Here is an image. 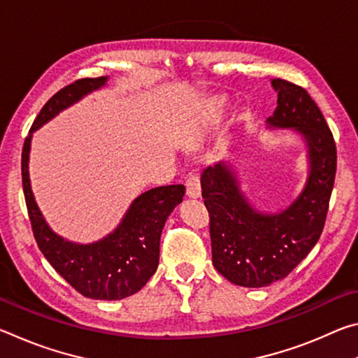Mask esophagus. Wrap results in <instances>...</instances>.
Masks as SVG:
<instances>
[{
	"mask_svg": "<svg viewBox=\"0 0 358 358\" xmlns=\"http://www.w3.org/2000/svg\"><path fill=\"white\" fill-rule=\"evenodd\" d=\"M201 178H199V175L192 173L187 177L186 180V194L189 196L191 199H197L201 197Z\"/></svg>",
	"mask_w": 358,
	"mask_h": 358,
	"instance_id": "esophagus-1",
	"label": "esophagus"
}]
</instances>
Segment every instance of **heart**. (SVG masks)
I'll return each instance as SVG.
<instances>
[{"label":"heart","mask_w":358,"mask_h":358,"mask_svg":"<svg viewBox=\"0 0 358 358\" xmlns=\"http://www.w3.org/2000/svg\"><path fill=\"white\" fill-rule=\"evenodd\" d=\"M224 107H226V99L224 98H216L213 102V107H211V110H213V117H220V115L224 112Z\"/></svg>","instance_id":"1"}]
</instances>
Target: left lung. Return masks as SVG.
Returning <instances> with one entry per match:
<instances>
[{
    "instance_id": "1",
    "label": "left lung",
    "mask_w": 358,
    "mask_h": 358,
    "mask_svg": "<svg viewBox=\"0 0 358 358\" xmlns=\"http://www.w3.org/2000/svg\"><path fill=\"white\" fill-rule=\"evenodd\" d=\"M271 87L278 106L266 128L289 129L308 148V178L295 201L278 213L254 208L232 166L220 161L202 172L210 213L211 257L220 273L243 287H265L286 278L317 243L336 173V147L322 112L306 90L281 78Z\"/></svg>"
}]
</instances>
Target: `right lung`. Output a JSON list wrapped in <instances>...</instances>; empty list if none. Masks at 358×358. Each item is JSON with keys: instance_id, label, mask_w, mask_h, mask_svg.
I'll use <instances>...</instances> for the list:
<instances>
[{"instance_id": "1", "label": "right lung", "mask_w": 358, "mask_h": 358, "mask_svg": "<svg viewBox=\"0 0 358 358\" xmlns=\"http://www.w3.org/2000/svg\"><path fill=\"white\" fill-rule=\"evenodd\" d=\"M108 77L80 78L41 108L22 150V183L39 250L77 292L94 300H121L141 290L159 264V241L169 215L183 201L185 186L153 187L136 197L117 229L94 243H76L53 232L34 201L28 162L33 132L83 96L106 87Z\"/></svg>"}]
</instances>
